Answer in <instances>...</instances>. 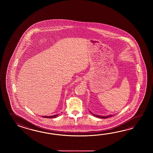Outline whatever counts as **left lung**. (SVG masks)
<instances>
[{"label":"left lung","instance_id":"8db88e82","mask_svg":"<svg viewBox=\"0 0 153 153\" xmlns=\"http://www.w3.org/2000/svg\"><path fill=\"white\" fill-rule=\"evenodd\" d=\"M90 112L91 114H92L93 115L95 116L96 117H100V118H102V119H105V118H108V117H112V116H114V115H109V116H100V115H98L93 114L92 113H91L90 111Z\"/></svg>","mask_w":153,"mask_h":153}]
</instances>
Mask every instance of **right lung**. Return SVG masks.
<instances>
[{
  "label": "right lung",
  "instance_id": "obj_1",
  "mask_svg": "<svg viewBox=\"0 0 153 153\" xmlns=\"http://www.w3.org/2000/svg\"><path fill=\"white\" fill-rule=\"evenodd\" d=\"M59 115H52V116H43L42 117H45V118H53V117H57Z\"/></svg>",
  "mask_w": 153,
  "mask_h": 153
}]
</instances>
